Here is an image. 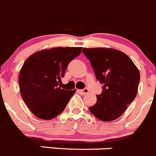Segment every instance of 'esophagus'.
<instances>
[{"label":"esophagus","mask_w":156,"mask_h":156,"mask_svg":"<svg viewBox=\"0 0 156 156\" xmlns=\"http://www.w3.org/2000/svg\"><path fill=\"white\" fill-rule=\"evenodd\" d=\"M77 91L80 94H82V95H85V94H88V92H89L88 88H85V89H83V90H77Z\"/></svg>","instance_id":"1"}]
</instances>
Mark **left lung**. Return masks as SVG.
Listing matches in <instances>:
<instances>
[{
  "mask_svg": "<svg viewBox=\"0 0 156 156\" xmlns=\"http://www.w3.org/2000/svg\"><path fill=\"white\" fill-rule=\"evenodd\" d=\"M97 80L103 84L97 95L96 104L89 111L103 121H112L121 116L138 92L140 73L131 58L112 48H83Z\"/></svg>",
  "mask_w": 156,
  "mask_h": 156,
  "instance_id": "obj_1",
  "label": "left lung"
}]
</instances>
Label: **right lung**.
<instances>
[{
	"instance_id": "1",
	"label": "right lung",
	"mask_w": 156,
	"mask_h": 156,
	"mask_svg": "<svg viewBox=\"0 0 156 156\" xmlns=\"http://www.w3.org/2000/svg\"><path fill=\"white\" fill-rule=\"evenodd\" d=\"M82 48H53L36 52L27 58L19 75V87L24 103L33 115L51 120L64 111L76 89L60 87L61 78L70 62Z\"/></svg>"
}]
</instances>
